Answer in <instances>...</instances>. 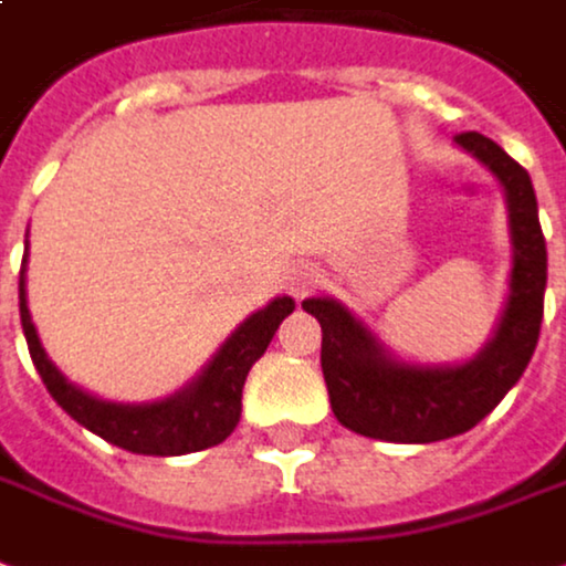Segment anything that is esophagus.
<instances>
[{
    "mask_svg": "<svg viewBox=\"0 0 566 566\" xmlns=\"http://www.w3.org/2000/svg\"><path fill=\"white\" fill-rule=\"evenodd\" d=\"M323 280H325L323 268L313 265V262H301V265L289 268L286 286H289V292L295 295V298H304V295H307V292H313V289L319 286Z\"/></svg>",
    "mask_w": 566,
    "mask_h": 566,
    "instance_id": "34e87169",
    "label": "esophagus"
}]
</instances>
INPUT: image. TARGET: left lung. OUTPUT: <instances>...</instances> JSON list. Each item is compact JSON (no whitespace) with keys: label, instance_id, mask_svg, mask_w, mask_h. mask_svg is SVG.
Here are the masks:
<instances>
[{"label":"left lung","instance_id":"obj_1","mask_svg":"<svg viewBox=\"0 0 566 566\" xmlns=\"http://www.w3.org/2000/svg\"><path fill=\"white\" fill-rule=\"evenodd\" d=\"M455 144L482 163L503 187L513 243L510 292L492 337L458 365L403 361L346 304L328 295L301 307L323 328V377L337 422L386 443H434L482 422L513 389L534 356L546 295V238L539 229L534 184L513 156L480 132Z\"/></svg>","mask_w":566,"mask_h":566}]
</instances>
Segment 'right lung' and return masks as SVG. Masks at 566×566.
Instances as JSON below:
<instances>
[{"label": "right lung", "mask_w": 566, "mask_h": 566, "mask_svg": "<svg viewBox=\"0 0 566 566\" xmlns=\"http://www.w3.org/2000/svg\"><path fill=\"white\" fill-rule=\"evenodd\" d=\"M27 259L29 241L23 268H20V323L27 334L32 365L44 379L53 401L60 403L74 422L135 455H187L198 449L217 447L232 434L234 424L241 422V395L247 374L265 356L280 323L295 311V301L280 295L262 311L247 316L226 337V344L213 353L201 374L168 398L147 403L105 401L69 382V377L44 353L27 304Z\"/></svg>", "instance_id": "add662e5"}]
</instances>
